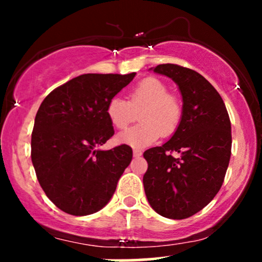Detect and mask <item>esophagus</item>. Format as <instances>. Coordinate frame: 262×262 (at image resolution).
<instances>
[{
	"label": "esophagus",
	"instance_id": "esophagus-1",
	"mask_svg": "<svg viewBox=\"0 0 262 262\" xmlns=\"http://www.w3.org/2000/svg\"><path fill=\"white\" fill-rule=\"evenodd\" d=\"M141 154H143V152H141V150H139V149H134L133 150L134 158H139V156H141Z\"/></svg>",
	"mask_w": 262,
	"mask_h": 262
}]
</instances>
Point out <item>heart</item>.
Here are the masks:
<instances>
[{
  "mask_svg": "<svg viewBox=\"0 0 262 262\" xmlns=\"http://www.w3.org/2000/svg\"><path fill=\"white\" fill-rule=\"evenodd\" d=\"M162 81L148 77L135 85L129 93V101L113 97L107 104V117L117 129L127 128L139 113L141 123L117 135L119 144L132 148L151 145L160 138L171 135L179 127L182 106Z\"/></svg>",
  "mask_w": 262,
  "mask_h": 262,
  "instance_id": "heart-1",
  "label": "heart"
}]
</instances>
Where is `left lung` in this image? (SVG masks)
<instances>
[{
  "mask_svg": "<svg viewBox=\"0 0 262 262\" xmlns=\"http://www.w3.org/2000/svg\"><path fill=\"white\" fill-rule=\"evenodd\" d=\"M150 70L179 86L182 117L169 141L144 152V189L156 213L185 219L203 209L223 185L231 154L230 119L221 95L201 74L175 64Z\"/></svg>",
  "mask_w": 262,
  "mask_h": 262,
  "instance_id": "obj_1",
  "label": "left lung"
}]
</instances>
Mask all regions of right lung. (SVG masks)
<instances>
[{"mask_svg": "<svg viewBox=\"0 0 262 262\" xmlns=\"http://www.w3.org/2000/svg\"><path fill=\"white\" fill-rule=\"evenodd\" d=\"M134 76L80 75L41 102L32 133V162L45 194L62 212L89 215L103 208L130 164V146H100L114 134L108 102Z\"/></svg>", "mask_w": 262, "mask_h": 262, "instance_id": "1", "label": "right lung"}]
</instances>
